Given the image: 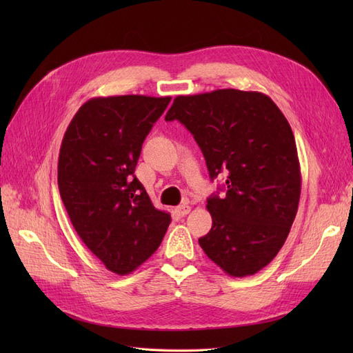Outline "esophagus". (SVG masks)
Returning a JSON list of instances; mask_svg holds the SVG:
<instances>
[{
  "instance_id": "1",
  "label": "esophagus",
  "mask_w": 353,
  "mask_h": 353,
  "mask_svg": "<svg viewBox=\"0 0 353 353\" xmlns=\"http://www.w3.org/2000/svg\"><path fill=\"white\" fill-rule=\"evenodd\" d=\"M190 206L188 205H181V206H178V208H175V212H176V215L178 216H185L187 213L190 212Z\"/></svg>"
}]
</instances>
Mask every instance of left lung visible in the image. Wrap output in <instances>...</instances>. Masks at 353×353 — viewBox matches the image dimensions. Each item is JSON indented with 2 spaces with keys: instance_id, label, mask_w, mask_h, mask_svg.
<instances>
[{
  "instance_id": "obj_1",
  "label": "left lung",
  "mask_w": 353,
  "mask_h": 353,
  "mask_svg": "<svg viewBox=\"0 0 353 353\" xmlns=\"http://www.w3.org/2000/svg\"><path fill=\"white\" fill-rule=\"evenodd\" d=\"M165 121L193 134L213 181L210 231L199 239L208 258L232 276L268 265L290 232L301 199V168L292 128L268 95L216 90L178 95Z\"/></svg>"
}]
</instances>
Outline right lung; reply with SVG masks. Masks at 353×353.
<instances>
[{
	"label": "right lung",
	"mask_w": 353,
	"mask_h": 353,
	"mask_svg": "<svg viewBox=\"0 0 353 353\" xmlns=\"http://www.w3.org/2000/svg\"><path fill=\"white\" fill-rule=\"evenodd\" d=\"M169 101L145 95L92 99L63 137V205L81 240L114 274H130L150 258L170 223L135 176L145 137Z\"/></svg>",
	"instance_id": "right-lung-1"
}]
</instances>
